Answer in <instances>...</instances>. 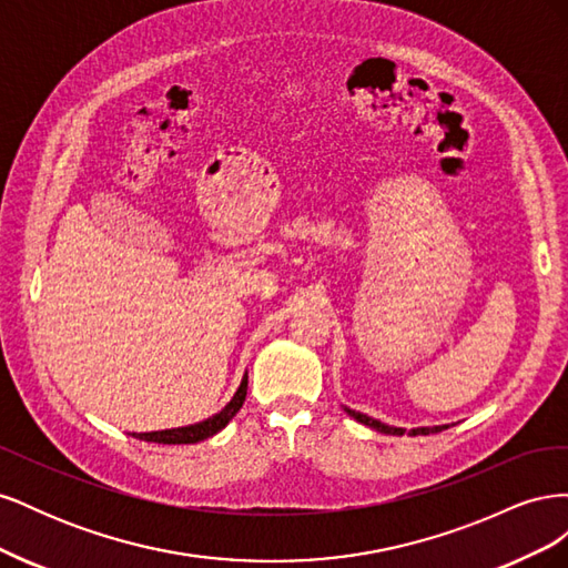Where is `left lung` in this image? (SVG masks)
<instances>
[{
	"label": "left lung",
	"instance_id": "1",
	"mask_svg": "<svg viewBox=\"0 0 568 568\" xmlns=\"http://www.w3.org/2000/svg\"><path fill=\"white\" fill-rule=\"evenodd\" d=\"M346 412L348 415L353 417V419H357L359 424H365V426H369V428H376V432L379 434H388V436H403L405 434V428H398V426H388V424H384V422H379V419H372V417H367V415H363V412H355V409H351V407H346ZM443 428H448V426H419V428H412V432H407L409 436H428V434H438V432H443Z\"/></svg>",
	"mask_w": 568,
	"mask_h": 568
}]
</instances>
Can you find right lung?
<instances>
[{"instance_id": "add662e5", "label": "right lung", "mask_w": 568, "mask_h": 568, "mask_svg": "<svg viewBox=\"0 0 568 568\" xmlns=\"http://www.w3.org/2000/svg\"><path fill=\"white\" fill-rule=\"evenodd\" d=\"M246 388H248V376L244 374V379H242V384H239L234 398L225 407H222L217 415L209 417L205 422H199V424H192V426H182V428H165V432L132 434V436L140 438V440H146V443H163V445H186V443H199V440L211 438L217 432H222V428H225L232 422L236 412L242 409V405L246 400Z\"/></svg>"}]
</instances>
